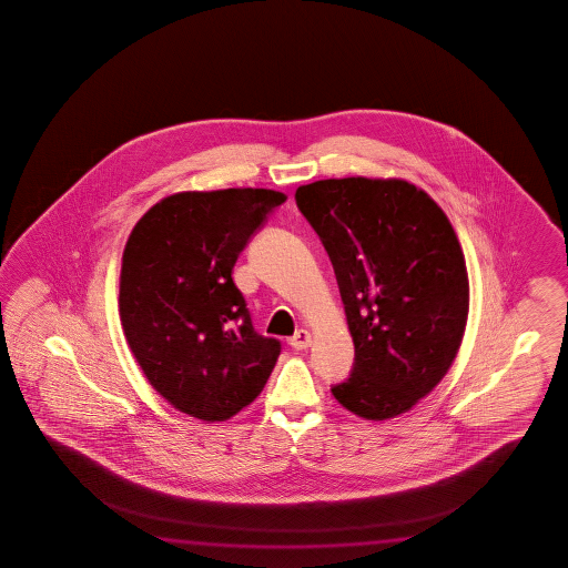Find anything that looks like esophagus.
<instances>
[{
    "mask_svg": "<svg viewBox=\"0 0 568 568\" xmlns=\"http://www.w3.org/2000/svg\"><path fill=\"white\" fill-rule=\"evenodd\" d=\"M288 344L294 349H306L312 344V336H310L308 329H298L294 336L290 337Z\"/></svg>",
    "mask_w": 568,
    "mask_h": 568,
    "instance_id": "34e87169",
    "label": "esophagus"
}]
</instances>
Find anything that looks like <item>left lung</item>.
<instances>
[{"label":"left lung","mask_w":568,"mask_h":568,"mask_svg":"<svg viewBox=\"0 0 568 568\" xmlns=\"http://www.w3.org/2000/svg\"><path fill=\"white\" fill-rule=\"evenodd\" d=\"M296 204L332 260L356 357L332 394L364 419L412 409L462 346L469 280L452 222L405 181L327 179Z\"/></svg>","instance_id":"1"}]
</instances>
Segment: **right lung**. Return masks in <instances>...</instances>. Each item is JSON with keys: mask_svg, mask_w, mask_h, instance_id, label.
Listing matches in <instances>:
<instances>
[{"mask_svg": "<svg viewBox=\"0 0 568 568\" xmlns=\"http://www.w3.org/2000/svg\"><path fill=\"white\" fill-rule=\"evenodd\" d=\"M286 196L266 189L179 193L136 222L119 312L146 379L179 412L224 422L252 404L280 356L260 336L232 268Z\"/></svg>", "mask_w": 568, "mask_h": 568, "instance_id": "1", "label": "right lung"}]
</instances>
